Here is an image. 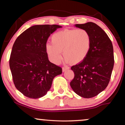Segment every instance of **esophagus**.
Wrapping results in <instances>:
<instances>
[{
    "label": "esophagus",
    "instance_id": "1",
    "mask_svg": "<svg viewBox=\"0 0 125 125\" xmlns=\"http://www.w3.org/2000/svg\"><path fill=\"white\" fill-rule=\"evenodd\" d=\"M69 69V68L68 67V66H64V67L62 68V72H64L66 71V70H68V69Z\"/></svg>",
    "mask_w": 125,
    "mask_h": 125
}]
</instances>
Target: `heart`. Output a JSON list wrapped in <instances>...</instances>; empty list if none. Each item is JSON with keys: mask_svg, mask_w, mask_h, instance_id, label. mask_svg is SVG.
I'll use <instances>...</instances> for the list:
<instances>
[{"mask_svg": "<svg viewBox=\"0 0 125 125\" xmlns=\"http://www.w3.org/2000/svg\"><path fill=\"white\" fill-rule=\"evenodd\" d=\"M51 43L45 46L49 59L56 64L60 63L63 56L65 62L78 64L83 62L90 52L92 38L84 30H66L58 31L51 37Z\"/></svg>", "mask_w": 125, "mask_h": 125, "instance_id": "heart-1", "label": "heart"}]
</instances>
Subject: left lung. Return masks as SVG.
<instances>
[{
  "mask_svg": "<svg viewBox=\"0 0 125 125\" xmlns=\"http://www.w3.org/2000/svg\"><path fill=\"white\" fill-rule=\"evenodd\" d=\"M74 26L90 33L92 44L86 59L71 67L74 77L70 85L77 94L89 98L96 96L108 85L114 63L113 47L106 32L96 24L88 22Z\"/></svg>",
  "mask_w": 125,
  "mask_h": 125,
  "instance_id": "8db88e82",
  "label": "left lung"
}]
</instances>
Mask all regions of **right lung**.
<instances>
[{
	"instance_id": "add662e5",
	"label": "right lung",
	"mask_w": 125,
	"mask_h": 125,
	"mask_svg": "<svg viewBox=\"0 0 125 125\" xmlns=\"http://www.w3.org/2000/svg\"><path fill=\"white\" fill-rule=\"evenodd\" d=\"M59 25H35L19 36L13 44L10 59L16 88L28 98L45 95L53 78L62 73V68L48 60L45 46L48 37Z\"/></svg>"
}]
</instances>
